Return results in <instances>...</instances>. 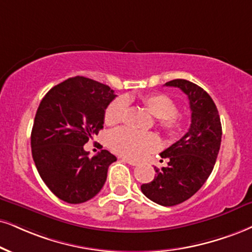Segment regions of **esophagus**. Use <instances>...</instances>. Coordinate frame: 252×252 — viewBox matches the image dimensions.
Masks as SVG:
<instances>
[{"mask_svg":"<svg viewBox=\"0 0 252 252\" xmlns=\"http://www.w3.org/2000/svg\"><path fill=\"white\" fill-rule=\"evenodd\" d=\"M123 161L124 162H127L128 164H131V166H136V164H138V161H134L132 159H126V158H123Z\"/></svg>","mask_w":252,"mask_h":252,"instance_id":"esophagus-1","label":"esophagus"}]
</instances>
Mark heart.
Returning a JSON list of instances; mask_svg holds the SVG:
<instances>
[{
	"instance_id": "obj_1",
	"label": "heart",
	"mask_w": 252,
	"mask_h": 252,
	"mask_svg": "<svg viewBox=\"0 0 252 252\" xmlns=\"http://www.w3.org/2000/svg\"><path fill=\"white\" fill-rule=\"evenodd\" d=\"M139 100L152 116L158 118V125L170 138H178L183 133L186 121L176 112V104L169 95L153 92L142 94ZM126 112V101L116 99L106 107L104 120L106 125H117L123 120ZM108 145L116 153L131 159H140L146 153L155 150L159 140L152 133H140L128 128H119L108 136Z\"/></svg>"
}]
</instances>
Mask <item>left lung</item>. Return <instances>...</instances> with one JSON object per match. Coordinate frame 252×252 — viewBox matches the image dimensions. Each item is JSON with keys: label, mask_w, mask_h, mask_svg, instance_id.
Segmentation results:
<instances>
[{"label": "left lung", "mask_w": 252, "mask_h": 252, "mask_svg": "<svg viewBox=\"0 0 252 252\" xmlns=\"http://www.w3.org/2000/svg\"><path fill=\"white\" fill-rule=\"evenodd\" d=\"M187 94L191 111L188 132L161 153L168 166L154 167L155 178L141 186L151 201L164 207L182 203L200 189L215 166L222 138V126L215 102L203 89L186 79L164 84Z\"/></svg>", "instance_id": "obj_1"}]
</instances>
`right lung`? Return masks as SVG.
<instances>
[{
	"label": "right lung",
	"mask_w": 252,
	"mask_h": 252,
	"mask_svg": "<svg viewBox=\"0 0 252 252\" xmlns=\"http://www.w3.org/2000/svg\"><path fill=\"white\" fill-rule=\"evenodd\" d=\"M113 90L85 77L52 88L37 108L31 152L48 188L67 203H83L100 191L117 158L106 150L89 158L84 145L104 125V113L116 98Z\"/></svg>",
	"instance_id": "1"
}]
</instances>
